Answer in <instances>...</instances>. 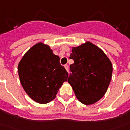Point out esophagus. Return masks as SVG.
Wrapping results in <instances>:
<instances>
[{"label": "esophagus", "instance_id": "esophagus-1", "mask_svg": "<svg viewBox=\"0 0 130 130\" xmlns=\"http://www.w3.org/2000/svg\"><path fill=\"white\" fill-rule=\"evenodd\" d=\"M64 66H65V69H66L67 72H68V71H69V67H68V65H67V64H66V65H65Z\"/></svg>", "mask_w": 130, "mask_h": 130}]
</instances>
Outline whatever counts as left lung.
<instances>
[{
  "label": "left lung",
  "instance_id": "obj_1",
  "mask_svg": "<svg viewBox=\"0 0 130 130\" xmlns=\"http://www.w3.org/2000/svg\"><path fill=\"white\" fill-rule=\"evenodd\" d=\"M69 58L74 63L70 65L68 83L76 98L84 104L97 102L106 93L110 83L112 65L102 50L91 42L73 47Z\"/></svg>",
  "mask_w": 130,
  "mask_h": 130
}]
</instances>
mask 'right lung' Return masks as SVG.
<instances>
[{
    "label": "right lung",
    "mask_w": 130,
    "mask_h": 130,
    "mask_svg": "<svg viewBox=\"0 0 130 130\" xmlns=\"http://www.w3.org/2000/svg\"><path fill=\"white\" fill-rule=\"evenodd\" d=\"M18 74L26 93L39 104L53 100L68 77L59 56L42 43H37L24 55L19 63Z\"/></svg>",
    "instance_id": "obj_1"
}]
</instances>
